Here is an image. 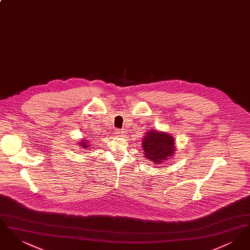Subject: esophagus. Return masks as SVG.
Returning a JSON list of instances; mask_svg holds the SVG:
<instances>
[{"label": "esophagus", "mask_w": 250, "mask_h": 250, "mask_svg": "<svg viewBox=\"0 0 250 250\" xmlns=\"http://www.w3.org/2000/svg\"><path fill=\"white\" fill-rule=\"evenodd\" d=\"M125 131L123 130V129H116L115 130V135L116 136H118V137H123V136H125Z\"/></svg>", "instance_id": "esophagus-1"}]
</instances>
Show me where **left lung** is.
Wrapping results in <instances>:
<instances>
[{
  "mask_svg": "<svg viewBox=\"0 0 250 250\" xmlns=\"http://www.w3.org/2000/svg\"><path fill=\"white\" fill-rule=\"evenodd\" d=\"M143 153L153 162H162L173 155L174 139L164 132L149 130L143 140Z\"/></svg>",
  "mask_w": 250,
  "mask_h": 250,
  "instance_id": "left-lung-1",
  "label": "left lung"
}]
</instances>
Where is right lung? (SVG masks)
Returning a JSON list of instances; mask_svg holds the SVG:
<instances>
[{
	"mask_svg": "<svg viewBox=\"0 0 250 250\" xmlns=\"http://www.w3.org/2000/svg\"><path fill=\"white\" fill-rule=\"evenodd\" d=\"M79 143H80V145L83 148V149H88L90 146V144H91V143H89L87 140H83V141H81V142H79Z\"/></svg>",
	"mask_w": 250,
	"mask_h": 250,
	"instance_id": "1",
	"label": "right lung"
}]
</instances>
